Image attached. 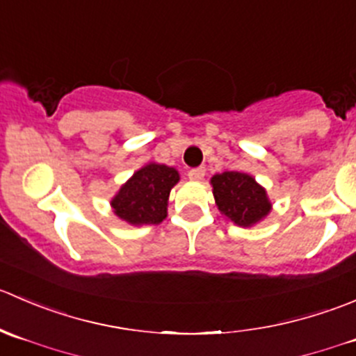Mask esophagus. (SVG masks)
Wrapping results in <instances>:
<instances>
[{"label": "esophagus", "instance_id": "1", "mask_svg": "<svg viewBox=\"0 0 356 356\" xmlns=\"http://www.w3.org/2000/svg\"><path fill=\"white\" fill-rule=\"evenodd\" d=\"M206 175V170L204 168H193V170L188 171V178L193 179V181H200Z\"/></svg>", "mask_w": 356, "mask_h": 356}]
</instances>
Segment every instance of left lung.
Segmentation results:
<instances>
[{"instance_id":"obj_1","label":"left lung","mask_w":356,"mask_h":356,"mask_svg":"<svg viewBox=\"0 0 356 356\" xmlns=\"http://www.w3.org/2000/svg\"><path fill=\"white\" fill-rule=\"evenodd\" d=\"M218 209L241 227H249L270 213L272 204L254 178L237 171H225L211 179Z\"/></svg>"}]
</instances>
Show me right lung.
Masks as SVG:
<instances>
[{
    "label": "right lung",
    "mask_w": 356,
    "mask_h": 356,
    "mask_svg": "<svg viewBox=\"0 0 356 356\" xmlns=\"http://www.w3.org/2000/svg\"><path fill=\"white\" fill-rule=\"evenodd\" d=\"M178 179V171L164 164L142 168L114 197V213L131 225L161 223L166 218L168 197Z\"/></svg>",
    "instance_id": "add662e5"
}]
</instances>
